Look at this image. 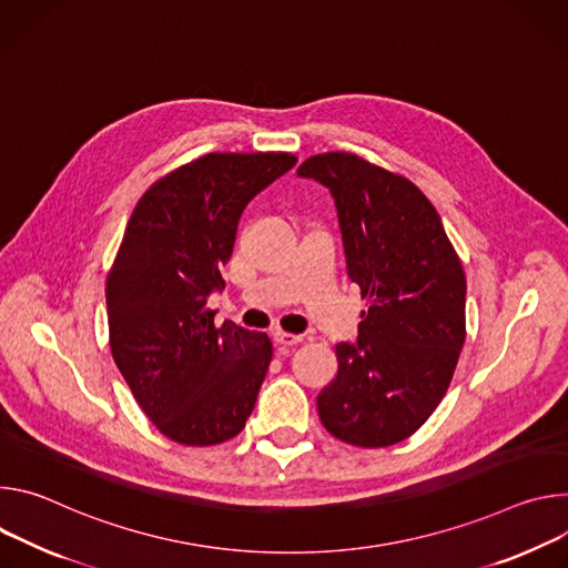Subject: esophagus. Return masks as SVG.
Instances as JSON below:
<instances>
[{"label": "esophagus", "mask_w": 568, "mask_h": 568, "mask_svg": "<svg viewBox=\"0 0 568 568\" xmlns=\"http://www.w3.org/2000/svg\"><path fill=\"white\" fill-rule=\"evenodd\" d=\"M273 341H275L277 345H286V347H291V345L302 343V336H297V334H288V332H282V329H275V332H273Z\"/></svg>", "instance_id": "1"}]
</instances>
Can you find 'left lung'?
Instances as JSON below:
<instances>
[{
	"instance_id": "left-lung-1",
	"label": "left lung",
	"mask_w": 568,
	"mask_h": 568,
	"mask_svg": "<svg viewBox=\"0 0 568 568\" xmlns=\"http://www.w3.org/2000/svg\"><path fill=\"white\" fill-rule=\"evenodd\" d=\"M336 203L347 275L361 288L356 343L318 395L323 426L354 447L413 435L443 402L465 343L467 280L439 214L404 175L354 153L304 160Z\"/></svg>"
}]
</instances>
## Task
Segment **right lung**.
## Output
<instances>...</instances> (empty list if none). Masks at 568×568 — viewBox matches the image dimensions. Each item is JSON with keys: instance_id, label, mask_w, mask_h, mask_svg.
<instances>
[{"instance_id": "right-lung-1", "label": "right lung", "mask_w": 568, "mask_h": 568, "mask_svg": "<svg viewBox=\"0 0 568 568\" xmlns=\"http://www.w3.org/2000/svg\"><path fill=\"white\" fill-rule=\"evenodd\" d=\"M291 153H207L153 182L125 225L105 282L112 358L162 435L212 447L255 408L273 343L232 321L214 325L239 219L293 169Z\"/></svg>"}]
</instances>
